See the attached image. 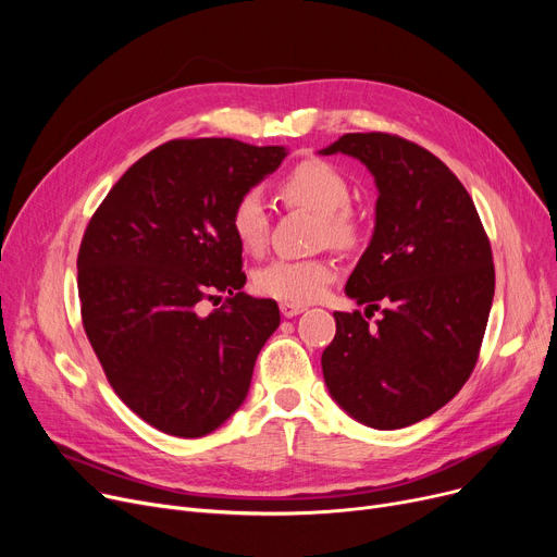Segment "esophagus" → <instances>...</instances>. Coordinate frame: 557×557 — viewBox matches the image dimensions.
Returning <instances> with one entry per match:
<instances>
[{"label":"esophagus","instance_id":"34e87169","mask_svg":"<svg viewBox=\"0 0 557 557\" xmlns=\"http://www.w3.org/2000/svg\"><path fill=\"white\" fill-rule=\"evenodd\" d=\"M280 311H282V315H284V318H294V315L302 313V311H305V307H302V305H290V302H282V305H280Z\"/></svg>","mask_w":557,"mask_h":557}]
</instances>
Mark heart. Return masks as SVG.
<instances>
[{
    "label": "heart",
    "instance_id": "b5f03b06",
    "mask_svg": "<svg viewBox=\"0 0 557 557\" xmlns=\"http://www.w3.org/2000/svg\"><path fill=\"white\" fill-rule=\"evenodd\" d=\"M280 196L296 208L320 214L318 239L334 248H355L363 239V221L349 208L352 189L345 175L323 162L305 160L296 164L277 185ZM230 230L234 239L248 252H259L269 237L267 202L257 189L244 191L232 205ZM334 261L315 259H273L255 275V286L261 296L284 300L290 305L313 302L325 294L334 280Z\"/></svg>",
    "mask_w": 557,
    "mask_h": 557
}]
</instances>
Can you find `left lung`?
Masks as SVG:
<instances>
[{
	"label": "left lung",
	"instance_id": "left-lung-1",
	"mask_svg": "<svg viewBox=\"0 0 557 557\" xmlns=\"http://www.w3.org/2000/svg\"><path fill=\"white\" fill-rule=\"evenodd\" d=\"M320 156L345 153L376 185L374 232L345 294L382 310L334 311L323 352L330 395L372 429H401L443 408L470 379L494 298V263L474 200L449 166L388 133H347Z\"/></svg>",
	"mask_w": 557,
	"mask_h": 557
}]
</instances>
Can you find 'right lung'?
I'll use <instances>...</instances> for the list:
<instances>
[{"label": "right lung", "instance_id": "right-lung-1", "mask_svg": "<svg viewBox=\"0 0 557 557\" xmlns=\"http://www.w3.org/2000/svg\"><path fill=\"white\" fill-rule=\"evenodd\" d=\"M284 146L171 139L139 158L87 223L78 250L83 327L112 391L162 433L200 437L244 404L273 300L244 294L232 205ZM227 293L202 317L199 302Z\"/></svg>", "mask_w": 557, "mask_h": 557}]
</instances>
